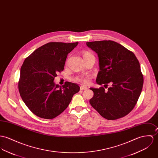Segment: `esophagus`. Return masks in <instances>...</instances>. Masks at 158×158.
Returning <instances> with one entry per match:
<instances>
[{
	"mask_svg": "<svg viewBox=\"0 0 158 158\" xmlns=\"http://www.w3.org/2000/svg\"><path fill=\"white\" fill-rule=\"evenodd\" d=\"M87 89V87L85 86H80V90H84Z\"/></svg>",
	"mask_w": 158,
	"mask_h": 158,
	"instance_id": "esophagus-1",
	"label": "esophagus"
}]
</instances>
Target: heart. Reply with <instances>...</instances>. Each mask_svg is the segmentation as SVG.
I'll list each match as a JSON object with an SVG mask.
<instances>
[{
	"label": "heart",
	"mask_w": 158,
	"mask_h": 158,
	"mask_svg": "<svg viewBox=\"0 0 158 158\" xmlns=\"http://www.w3.org/2000/svg\"><path fill=\"white\" fill-rule=\"evenodd\" d=\"M83 57L84 60L87 59L88 58L92 57H94V56L92 55V54L91 52H90L89 51H85L83 52ZM75 81H79L83 84H88L89 82V78L88 76H78L77 77H76L75 78Z\"/></svg>",
	"instance_id": "heart-1"
}]
</instances>
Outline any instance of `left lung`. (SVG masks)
Masks as SVG:
<instances>
[{"instance_id":"left-lung-1","label":"left lung","mask_w":158,"mask_h":158,"mask_svg":"<svg viewBox=\"0 0 158 158\" xmlns=\"http://www.w3.org/2000/svg\"><path fill=\"white\" fill-rule=\"evenodd\" d=\"M98 55L100 71L96 81L103 87H90L89 102L103 118L114 120L129 114L136 105L143 86V75L137 58L125 47L112 40L86 42ZM106 88V87H105Z\"/></svg>"}]
</instances>
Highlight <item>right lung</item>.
I'll return each instance as SVG.
<instances>
[{"label":"right lung","instance_id":"obj_1","mask_svg":"<svg viewBox=\"0 0 158 158\" xmlns=\"http://www.w3.org/2000/svg\"><path fill=\"white\" fill-rule=\"evenodd\" d=\"M75 43L49 42L35 50L27 58L20 69L19 90L20 97L35 115L52 119L69 106L78 84L66 81L56 85L54 78L63 71L68 54L78 45Z\"/></svg>","mask_w":158,"mask_h":158}]
</instances>
